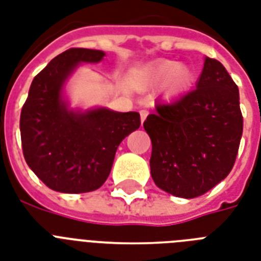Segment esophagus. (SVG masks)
I'll return each instance as SVG.
<instances>
[{
    "instance_id": "esophagus-1",
    "label": "esophagus",
    "mask_w": 261,
    "mask_h": 261,
    "mask_svg": "<svg viewBox=\"0 0 261 261\" xmlns=\"http://www.w3.org/2000/svg\"><path fill=\"white\" fill-rule=\"evenodd\" d=\"M139 115H141V122H145V119L147 118V115H149V111L146 110H141L139 111Z\"/></svg>"
}]
</instances>
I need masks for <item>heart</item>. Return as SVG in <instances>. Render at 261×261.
Returning <instances> with one entry per match:
<instances>
[{
    "instance_id": "obj_1",
    "label": "heart",
    "mask_w": 261,
    "mask_h": 261,
    "mask_svg": "<svg viewBox=\"0 0 261 261\" xmlns=\"http://www.w3.org/2000/svg\"><path fill=\"white\" fill-rule=\"evenodd\" d=\"M191 81L192 73L190 69L169 59L154 63L146 71V83L150 87H161L165 84V93L169 97L182 93L190 87Z\"/></svg>"
}]
</instances>
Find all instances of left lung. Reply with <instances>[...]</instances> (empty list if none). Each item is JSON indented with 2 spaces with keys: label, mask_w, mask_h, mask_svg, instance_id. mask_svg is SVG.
I'll return each instance as SVG.
<instances>
[{
  "label": "left lung",
  "mask_w": 261,
  "mask_h": 261,
  "mask_svg": "<svg viewBox=\"0 0 261 261\" xmlns=\"http://www.w3.org/2000/svg\"><path fill=\"white\" fill-rule=\"evenodd\" d=\"M143 127L151 139L155 186L178 198L200 196L236 163L243 135L239 88L222 63L206 57L196 89L157 102Z\"/></svg>",
  "instance_id": "8db88e82"
}]
</instances>
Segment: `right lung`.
I'll return each mask as SVG.
<instances>
[{
	"instance_id": "obj_1",
	"label": "right lung",
	"mask_w": 261,
	"mask_h": 261,
	"mask_svg": "<svg viewBox=\"0 0 261 261\" xmlns=\"http://www.w3.org/2000/svg\"><path fill=\"white\" fill-rule=\"evenodd\" d=\"M104 55L89 48L66 50L31 84L20 115L22 154L51 190L83 194L100 188L120 142L141 126L138 112L73 111L63 100V85L75 67L100 62Z\"/></svg>"
}]
</instances>
